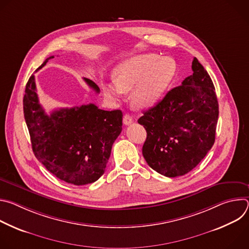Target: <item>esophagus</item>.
Wrapping results in <instances>:
<instances>
[{"label": "esophagus", "mask_w": 249, "mask_h": 249, "mask_svg": "<svg viewBox=\"0 0 249 249\" xmlns=\"http://www.w3.org/2000/svg\"><path fill=\"white\" fill-rule=\"evenodd\" d=\"M132 122H133V118H132L129 114H125L124 117H123V123H124L125 125H129V124H131Z\"/></svg>", "instance_id": "1"}]
</instances>
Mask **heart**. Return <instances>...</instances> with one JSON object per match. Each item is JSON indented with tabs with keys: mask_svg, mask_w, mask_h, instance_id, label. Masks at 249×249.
I'll return each instance as SVG.
<instances>
[{
	"mask_svg": "<svg viewBox=\"0 0 249 249\" xmlns=\"http://www.w3.org/2000/svg\"><path fill=\"white\" fill-rule=\"evenodd\" d=\"M176 74V63L169 57L142 54L120 63L113 71L114 84H105L106 97L118 100L123 92L132 91V102L138 108H150L163 96Z\"/></svg>",
	"mask_w": 249,
	"mask_h": 249,
	"instance_id": "b5f03b06",
	"label": "heart"
}]
</instances>
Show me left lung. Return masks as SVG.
I'll use <instances>...</instances> for the list:
<instances>
[{"instance_id": "obj_1", "label": "left lung", "mask_w": 249, "mask_h": 249, "mask_svg": "<svg viewBox=\"0 0 249 249\" xmlns=\"http://www.w3.org/2000/svg\"><path fill=\"white\" fill-rule=\"evenodd\" d=\"M192 71L181 86L170 89L138 120L147 131L146 161L167 177L192 170L215 143L219 117L215 87L197 58Z\"/></svg>"}]
</instances>
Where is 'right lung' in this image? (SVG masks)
<instances>
[{"label": "right lung", "instance_id": "1", "mask_svg": "<svg viewBox=\"0 0 249 249\" xmlns=\"http://www.w3.org/2000/svg\"><path fill=\"white\" fill-rule=\"evenodd\" d=\"M52 58H47L36 71ZM84 80L99 92L91 80ZM23 113L34 156L57 178L85 185L104 173L112 145L122 131L121 110L106 111L89 103L48 115L39 103L32 75L25 87Z\"/></svg>", "mask_w": 249, "mask_h": 249}]
</instances>
